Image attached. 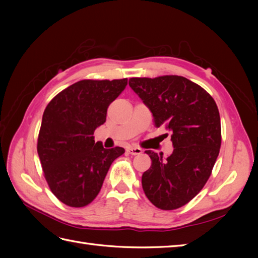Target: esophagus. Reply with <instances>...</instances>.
Here are the masks:
<instances>
[{
    "label": "esophagus",
    "mask_w": 258,
    "mask_h": 258,
    "mask_svg": "<svg viewBox=\"0 0 258 258\" xmlns=\"http://www.w3.org/2000/svg\"><path fill=\"white\" fill-rule=\"evenodd\" d=\"M126 152L131 155H140L142 153V149H140V147H128Z\"/></svg>",
    "instance_id": "esophagus-1"
}]
</instances>
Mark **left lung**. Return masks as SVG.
I'll list each match as a JSON object with an SVG mask.
<instances>
[{
    "label": "left lung",
    "instance_id": "1",
    "mask_svg": "<svg viewBox=\"0 0 258 258\" xmlns=\"http://www.w3.org/2000/svg\"><path fill=\"white\" fill-rule=\"evenodd\" d=\"M128 84L150 108L155 127L172 132V155L145 151L152 165L142 176L143 190L157 208L176 210L211 176L222 143L220 112L203 87L183 76L132 78Z\"/></svg>",
    "mask_w": 258,
    "mask_h": 258
}]
</instances>
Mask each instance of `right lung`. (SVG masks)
Listing matches in <instances>:
<instances>
[{
    "label": "right lung",
    "instance_id": "obj_1",
    "mask_svg": "<svg viewBox=\"0 0 258 258\" xmlns=\"http://www.w3.org/2000/svg\"><path fill=\"white\" fill-rule=\"evenodd\" d=\"M127 79L82 80L59 92L43 113L37 153L44 177L58 201L84 207L94 201L123 147L104 149L94 131L105 123L107 107Z\"/></svg>",
    "mask_w": 258,
    "mask_h": 258
}]
</instances>
